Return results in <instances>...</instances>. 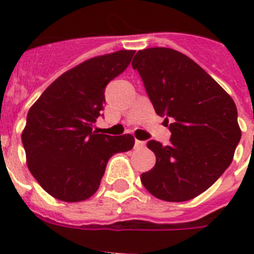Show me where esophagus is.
Instances as JSON below:
<instances>
[{
    "instance_id": "1",
    "label": "esophagus",
    "mask_w": 254,
    "mask_h": 254,
    "mask_svg": "<svg viewBox=\"0 0 254 254\" xmlns=\"http://www.w3.org/2000/svg\"><path fill=\"white\" fill-rule=\"evenodd\" d=\"M146 146V142H145V141H140V140H136L134 141V147H136V149H143V147Z\"/></svg>"
}]
</instances>
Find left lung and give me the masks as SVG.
<instances>
[{
	"mask_svg": "<svg viewBox=\"0 0 254 254\" xmlns=\"http://www.w3.org/2000/svg\"><path fill=\"white\" fill-rule=\"evenodd\" d=\"M132 67L172 132L167 146L147 142L156 163L141 174L143 187L168 202L194 198L232 164L242 137L234 100L194 61L174 49L138 51Z\"/></svg>",
	"mask_w": 254,
	"mask_h": 254,
	"instance_id": "1",
	"label": "left lung"
}]
</instances>
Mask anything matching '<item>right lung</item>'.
Instances as JSON below:
<instances>
[{"instance_id":"obj_1","label":"right lung","mask_w":254,"mask_h":254,"mask_svg":"<svg viewBox=\"0 0 254 254\" xmlns=\"http://www.w3.org/2000/svg\"><path fill=\"white\" fill-rule=\"evenodd\" d=\"M134 51L98 56L68 69L31 105L21 134L26 163L55 198L84 201L95 193L108 160L133 147L131 134L93 129L104 109L105 87L127 68Z\"/></svg>"}]
</instances>
